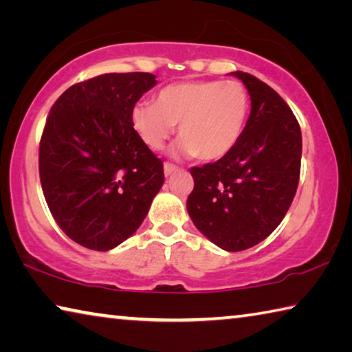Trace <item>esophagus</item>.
Segmentation results:
<instances>
[{"label": "esophagus", "mask_w": 352, "mask_h": 352, "mask_svg": "<svg viewBox=\"0 0 352 352\" xmlns=\"http://www.w3.org/2000/svg\"><path fill=\"white\" fill-rule=\"evenodd\" d=\"M178 170V168L175 164H170V163H164V175L166 177H169V175H172L174 174V172H177Z\"/></svg>", "instance_id": "esophagus-1"}]
</instances>
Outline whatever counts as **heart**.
Returning a JSON list of instances; mask_svg holds the SVG:
<instances>
[{
  "label": "heart",
  "mask_w": 352,
  "mask_h": 352,
  "mask_svg": "<svg viewBox=\"0 0 352 352\" xmlns=\"http://www.w3.org/2000/svg\"><path fill=\"white\" fill-rule=\"evenodd\" d=\"M248 111L250 96L241 82H182L160 90L153 105H136L130 121L135 133L152 151L163 148L178 126V152L216 162L239 142Z\"/></svg>",
  "instance_id": "1"
}]
</instances>
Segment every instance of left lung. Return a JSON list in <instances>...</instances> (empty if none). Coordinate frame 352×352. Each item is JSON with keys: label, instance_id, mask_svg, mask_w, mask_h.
I'll use <instances>...</instances> for the list:
<instances>
[{"label": "left lung", "instance_id": "left-lung-1", "mask_svg": "<svg viewBox=\"0 0 352 352\" xmlns=\"http://www.w3.org/2000/svg\"><path fill=\"white\" fill-rule=\"evenodd\" d=\"M248 90L252 110L239 142L216 163L190 169L188 212L201 234L226 252L269 237L295 197L301 168V129L290 107L267 83L231 73Z\"/></svg>", "mask_w": 352, "mask_h": 352}]
</instances>
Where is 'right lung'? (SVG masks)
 <instances>
[{
  "label": "right lung",
  "instance_id": "1",
  "mask_svg": "<svg viewBox=\"0 0 352 352\" xmlns=\"http://www.w3.org/2000/svg\"><path fill=\"white\" fill-rule=\"evenodd\" d=\"M155 85L151 73L100 74L52 105L40 141L41 189L57 225L82 247L109 252L129 239L163 186V162L130 121Z\"/></svg>",
  "mask_w": 352,
  "mask_h": 352
}]
</instances>
